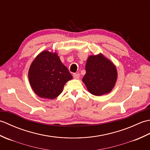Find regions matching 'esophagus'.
I'll return each mask as SVG.
<instances>
[{"mask_svg": "<svg viewBox=\"0 0 150 150\" xmlns=\"http://www.w3.org/2000/svg\"><path fill=\"white\" fill-rule=\"evenodd\" d=\"M73 78L77 79L79 78V77H80V74H79V73H74V74H73Z\"/></svg>", "mask_w": 150, "mask_h": 150, "instance_id": "34e87169", "label": "esophagus"}]
</instances>
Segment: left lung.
Returning <instances> with one entry per match:
<instances>
[{"mask_svg": "<svg viewBox=\"0 0 150 150\" xmlns=\"http://www.w3.org/2000/svg\"><path fill=\"white\" fill-rule=\"evenodd\" d=\"M86 71L82 81L92 95L100 96L114 87L117 77L116 68L102 54L88 57Z\"/></svg>", "mask_w": 150, "mask_h": 150, "instance_id": "obj_1", "label": "left lung"}]
</instances>
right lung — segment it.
Returning <instances> with one entry per match:
<instances>
[{
    "instance_id": "right-lung-1",
    "label": "right lung",
    "mask_w": 150,
    "mask_h": 150,
    "mask_svg": "<svg viewBox=\"0 0 150 150\" xmlns=\"http://www.w3.org/2000/svg\"><path fill=\"white\" fill-rule=\"evenodd\" d=\"M28 77L35 93L49 99L58 97L64 84L73 77L57 54L47 51L40 53L33 60Z\"/></svg>"
}]
</instances>
